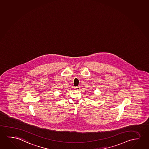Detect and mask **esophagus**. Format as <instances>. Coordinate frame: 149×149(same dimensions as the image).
<instances>
[{
  "label": "esophagus",
  "mask_w": 149,
  "mask_h": 149,
  "mask_svg": "<svg viewBox=\"0 0 149 149\" xmlns=\"http://www.w3.org/2000/svg\"><path fill=\"white\" fill-rule=\"evenodd\" d=\"M74 88L76 90H79L80 88V86H75V87H74Z\"/></svg>",
  "instance_id": "1"
}]
</instances>
